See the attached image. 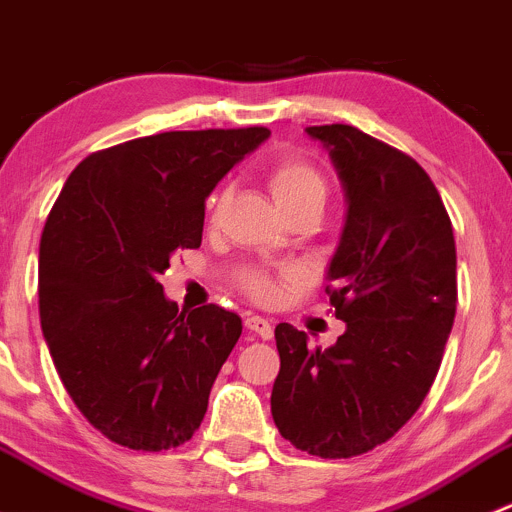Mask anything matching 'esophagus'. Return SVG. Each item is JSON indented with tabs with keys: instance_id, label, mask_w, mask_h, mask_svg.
I'll list each match as a JSON object with an SVG mask.
<instances>
[{
	"instance_id": "1",
	"label": "esophagus",
	"mask_w": 512,
	"mask_h": 512,
	"mask_svg": "<svg viewBox=\"0 0 512 512\" xmlns=\"http://www.w3.org/2000/svg\"><path fill=\"white\" fill-rule=\"evenodd\" d=\"M245 327L250 329V332H255L260 339H272V334H275V329H272L270 319L255 317V314H250V317L245 319Z\"/></svg>"
}]
</instances>
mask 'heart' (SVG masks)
Masks as SVG:
<instances>
[{"label":"heart","instance_id":"obj_1","mask_svg":"<svg viewBox=\"0 0 512 512\" xmlns=\"http://www.w3.org/2000/svg\"><path fill=\"white\" fill-rule=\"evenodd\" d=\"M265 180L282 213L292 208H302V205L322 208L324 200H327V180H324L322 170L304 156H282L272 160L265 170ZM215 203L218 200H213V205ZM242 289L255 302H272L277 297L275 280L262 270L245 272Z\"/></svg>","mask_w":512,"mask_h":512}]
</instances>
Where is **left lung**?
<instances>
[{
    "instance_id": "left-lung-1",
    "label": "left lung",
    "mask_w": 512,
    "mask_h": 512,
    "mask_svg": "<svg viewBox=\"0 0 512 512\" xmlns=\"http://www.w3.org/2000/svg\"><path fill=\"white\" fill-rule=\"evenodd\" d=\"M307 133L329 148L347 190V225L327 275L347 332L319 349L277 324L272 418L299 451L352 458L389 441L436 379L456 317V240L414 158L344 123Z\"/></svg>"
}]
</instances>
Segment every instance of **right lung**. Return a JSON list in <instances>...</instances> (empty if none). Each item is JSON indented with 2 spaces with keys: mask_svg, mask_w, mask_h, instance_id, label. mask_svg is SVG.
I'll use <instances>...</instances> for the list:
<instances>
[{
  "mask_svg": "<svg viewBox=\"0 0 512 512\" xmlns=\"http://www.w3.org/2000/svg\"><path fill=\"white\" fill-rule=\"evenodd\" d=\"M270 131L208 128L133 138L71 170L39 245V317L86 421L118 446L168 451L195 433L242 334L235 312L190 314L158 275L203 240L205 198Z\"/></svg>",
  "mask_w": 512,
  "mask_h": 512,
  "instance_id": "add662e5",
  "label": "right lung"
}]
</instances>
